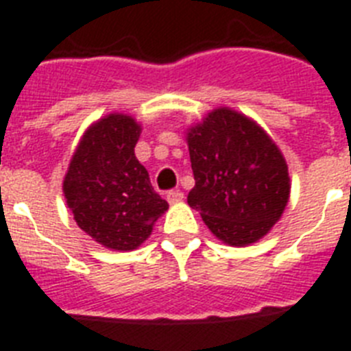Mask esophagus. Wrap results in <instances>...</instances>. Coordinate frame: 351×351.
Listing matches in <instances>:
<instances>
[{"mask_svg":"<svg viewBox=\"0 0 351 351\" xmlns=\"http://www.w3.org/2000/svg\"><path fill=\"white\" fill-rule=\"evenodd\" d=\"M182 199H184V195H182L181 190H170V192L167 193V201H169L170 204H176V202H181Z\"/></svg>","mask_w":351,"mask_h":351,"instance_id":"1","label":"esophagus"}]
</instances>
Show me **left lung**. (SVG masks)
I'll return each mask as SVG.
<instances>
[{"label": "left lung", "mask_w": 351, "mask_h": 351, "mask_svg": "<svg viewBox=\"0 0 351 351\" xmlns=\"http://www.w3.org/2000/svg\"><path fill=\"white\" fill-rule=\"evenodd\" d=\"M195 186L188 204L217 239L253 244L280 221L291 193L285 158L242 112L219 107L186 132Z\"/></svg>", "instance_id": "obj_1"}]
</instances>
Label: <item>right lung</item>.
Segmentation results:
<instances>
[{"mask_svg":"<svg viewBox=\"0 0 351 351\" xmlns=\"http://www.w3.org/2000/svg\"><path fill=\"white\" fill-rule=\"evenodd\" d=\"M141 125L112 112L95 121L77 145L62 182L77 226L107 249L132 251L169 210L136 159Z\"/></svg>","mask_w":351,"mask_h":351,"instance_id":"obj_1","label":"right lung"}]
</instances>
